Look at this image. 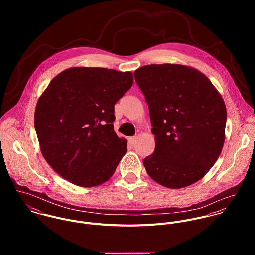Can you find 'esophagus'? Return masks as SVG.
I'll return each mask as SVG.
<instances>
[{
    "instance_id": "esophagus-1",
    "label": "esophagus",
    "mask_w": 255,
    "mask_h": 255,
    "mask_svg": "<svg viewBox=\"0 0 255 255\" xmlns=\"http://www.w3.org/2000/svg\"><path fill=\"white\" fill-rule=\"evenodd\" d=\"M136 140H137V136H131L128 138V143L131 145H134L136 143Z\"/></svg>"
}]
</instances>
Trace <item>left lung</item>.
Here are the masks:
<instances>
[{"label": "left lung", "instance_id": "left-lung-1", "mask_svg": "<svg viewBox=\"0 0 255 255\" xmlns=\"http://www.w3.org/2000/svg\"><path fill=\"white\" fill-rule=\"evenodd\" d=\"M134 79L148 104L156 145L143 160L158 183L181 188L202 179L225 141L227 111L211 81L182 65H147Z\"/></svg>", "mask_w": 255, "mask_h": 255}]
</instances>
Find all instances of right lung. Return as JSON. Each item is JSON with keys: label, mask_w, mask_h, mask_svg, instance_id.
<instances>
[{"label": "right lung", "mask_w": 255, "mask_h": 255, "mask_svg": "<svg viewBox=\"0 0 255 255\" xmlns=\"http://www.w3.org/2000/svg\"><path fill=\"white\" fill-rule=\"evenodd\" d=\"M132 82L129 72L71 68L49 83L34 127L45 160L65 180L90 187L114 175L128 150L114 131L115 104Z\"/></svg>", "instance_id": "add662e5"}]
</instances>
